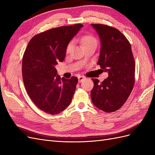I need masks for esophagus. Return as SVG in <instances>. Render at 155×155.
Wrapping results in <instances>:
<instances>
[{"label":"esophagus","mask_w":155,"mask_h":155,"mask_svg":"<svg viewBox=\"0 0 155 155\" xmlns=\"http://www.w3.org/2000/svg\"><path fill=\"white\" fill-rule=\"evenodd\" d=\"M85 79V78L84 77V76H78V81H79V82H81L83 79Z\"/></svg>","instance_id":"1"}]
</instances>
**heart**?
I'll return each mask as SVG.
<instances>
[{
  "mask_svg": "<svg viewBox=\"0 0 155 155\" xmlns=\"http://www.w3.org/2000/svg\"><path fill=\"white\" fill-rule=\"evenodd\" d=\"M81 43L83 47H85V46L92 45V44L97 45V40L95 37L92 35H85L83 36L81 38ZM72 46V43H70L68 45L67 48V51H68L70 50V49L71 48Z\"/></svg>",
  "mask_w": 155,
  "mask_h": 155,
  "instance_id": "1",
  "label": "heart"
}]
</instances>
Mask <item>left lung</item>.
<instances>
[{
    "label": "left lung",
    "mask_w": 155,
    "mask_h": 155,
    "mask_svg": "<svg viewBox=\"0 0 155 155\" xmlns=\"http://www.w3.org/2000/svg\"><path fill=\"white\" fill-rule=\"evenodd\" d=\"M101 42L97 64L109 76L103 82L92 79L91 95L93 104L106 112L118 110L127 100L134 84L135 63L130 44L116 28L91 24Z\"/></svg>",
    "instance_id": "1"
}]
</instances>
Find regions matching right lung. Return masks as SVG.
Wrapping results in <instances>:
<instances>
[{
	"mask_svg": "<svg viewBox=\"0 0 155 155\" xmlns=\"http://www.w3.org/2000/svg\"><path fill=\"white\" fill-rule=\"evenodd\" d=\"M83 26L77 24L41 33L30 41L25 51L22 72L25 88L35 105L46 113H60L72 101L78 79H61L55 66L63 61L70 41Z\"/></svg>",
	"mask_w": 155,
	"mask_h": 155,
	"instance_id": "add662e5",
	"label": "right lung"
}]
</instances>
